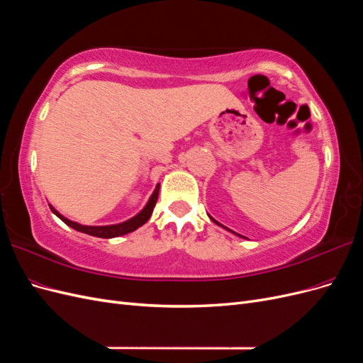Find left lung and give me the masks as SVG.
<instances>
[{
  "mask_svg": "<svg viewBox=\"0 0 363 363\" xmlns=\"http://www.w3.org/2000/svg\"><path fill=\"white\" fill-rule=\"evenodd\" d=\"M208 218H211V219H212V221H213V223H215V224H218V225H221V227H223V228H225V230H228V228H227V227H224V225H223V224H219V223H218V221H216V219H213V218H212V216H211V215H208ZM228 232H232V230H228ZM232 233H235V232H232ZM235 235H238V233H235ZM238 236H240V235H238ZM240 238H244V236H240Z\"/></svg>",
  "mask_w": 363,
  "mask_h": 363,
  "instance_id": "left-lung-1",
  "label": "left lung"
}]
</instances>
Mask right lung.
<instances>
[{
    "label": "right lung",
    "mask_w": 363,
    "mask_h": 363,
    "mask_svg": "<svg viewBox=\"0 0 363 363\" xmlns=\"http://www.w3.org/2000/svg\"><path fill=\"white\" fill-rule=\"evenodd\" d=\"M159 188H160V184L156 186V189H155V192H152V195L150 196V200H148L147 206H145L144 208H142V211H140L136 216L130 218L128 221L119 223V224H113V225H82V224H79V223L69 221L68 218H65L63 215H60L51 204H50V208H51V212H52L54 215H57L65 224L72 227L74 230H77V232H82V233L91 235V236H96V238H104V239L118 238V236H123V235L135 232L136 228H139L140 225H144V224L148 221L151 213H152V208H155V206H156V203H157Z\"/></svg>",
    "instance_id": "obj_1"
}]
</instances>
